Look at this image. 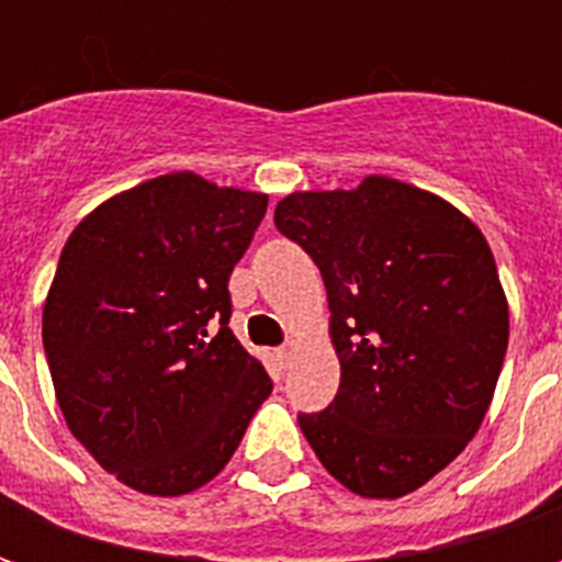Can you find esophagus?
<instances>
[{
  "instance_id": "1",
  "label": "esophagus",
  "mask_w": 562,
  "mask_h": 562,
  "mask_svg": "<svg viewBox=\"0 0 562 562\" xmlns=\"http://www.w3.org/2000/svg\"><path fill=\"white\" fill-rule=\"evenodd\" d=\"M292 355H294V342H285L280 352H277V358H280L282 364H289V361H292Z\"/></svg>"
}]
</instances>
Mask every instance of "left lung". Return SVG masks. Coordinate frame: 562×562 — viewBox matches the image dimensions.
<instances>
[{
    "label": "left lung",
    "mask_w": 562,
    "mask_h": 562,
    "mask_svg": "<svg viewBox=\"0 0 562 562\" xmlns=\"http://www.w3.org/2000/svg\"><path fill=\"white\" fill-rule=\"evenodd\" d=\"M273 222L322 270L340 391L297 415L352 494L397 499L479 434L508 346V301L479 225L446 198L370 173L292 192Z\"/></svg>",
    "instance_id": "1"
}]
</instances>
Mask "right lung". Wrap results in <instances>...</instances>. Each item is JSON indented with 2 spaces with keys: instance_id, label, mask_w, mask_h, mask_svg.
I'll return each mask as SVG.
<instances>
[{
  "instance_id": "1",
  "label": "right lung",
  "mask_w": 562,
  "mask_h": 562,
  "mask_svg": "<svg viewBox=\"0 0 562 562\" xmlns=\"http://www.w3.org/2000/svg\"><path fill=\"white\" fill-rule=\"evenodd\" d=\"M265 210V192L173 171L108 198L63 246L42 316L56 403L138 494L220 475L273 389L228 328V280Z\"/></svg>"
}]
</instances>
